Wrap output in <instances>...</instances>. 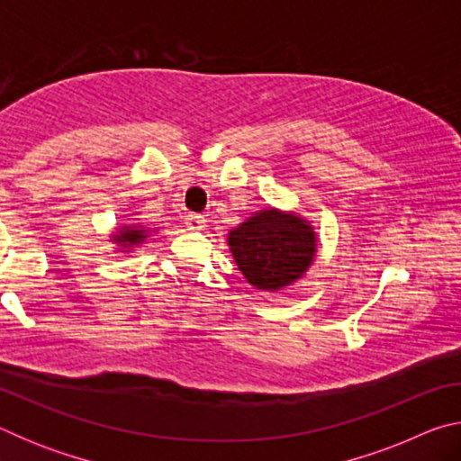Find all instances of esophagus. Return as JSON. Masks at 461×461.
<instances>
[{"label":"esophagus","instance_id":"esophagus-1","mask_svg":"<svg viewBox=\"0 0 461 461\" xmlns=\"http://www.w3.org/2000/svg\"><path fill=\"white\" fill-rule=\"evenodd\" d=\"M185 223H186V228L189 230H194V231H199V230H203L205 228V217L203 215H186L185 217Z\"/></svg>","mask_w":461,"mask_h":461}]
</instances>
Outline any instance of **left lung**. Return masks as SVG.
<instances>
[{"label":"left lung","instance_id":"8db88e82","mask_svg":"<svg viewBox=\"0 0 461 461\" xmlns=\"http://www.w3.org/2000/svg\"><path fill=\"white\" fill-rule=\"evenodd\" d=\"M241 275L260 291H280L309 270L317 254L313 225L275 207L254 213L228 236Z\"/></svg>","mask_w":461,"mask_h":461}]
</instances>
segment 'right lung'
<instances>
[{"label": "right lung", "mask_w": 461, "mask_h": 461, "mask_svg": "<svg viewBox=\"0 0 461 461\" xmlns=\"http://www.w3.org/2000/svg\"><path fill=\"white\" fill-rule=\"evenodd\" d=\"M148 233L150 231L142 228V225H123V228H120V231H115L112 238H113V244L122 246L120 252H126L130 248L144 244Z\"/></svg>", "instance_id": "1"}]
</instances>
